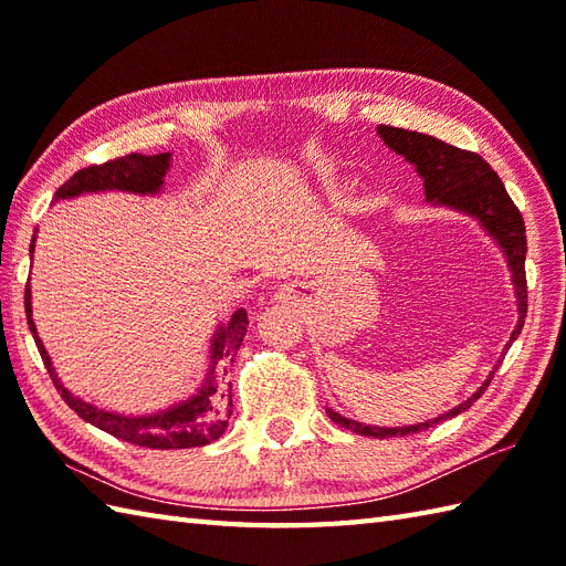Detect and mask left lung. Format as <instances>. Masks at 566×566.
<instances>
[{
    "mask_svg": "<svg viewBox=\"0 0 566 566\" xmlns=\"http://www.w3.org/2000/svg\"><path fill=\"white\" fill-rule=\"evenodd\" d=\"M379 136L384 138L389 148H394L406 160L416 165L418 175L423 177L426 185V197L428 201L436 203H448L460 211H467L476 216L479 221L484 223L486 231L499 240V245L506 252V260L513 272V284H515V296H518V326L511 333V343L518 338V333L525 323L527 314V280H525V252H527V238H525V223L523 216L515 207L513 199L509 197L506 187H503L501 177L491 170V165L472 150H462L457 146H450L436 136L418 134V130H406V128H394V126H379ZM509 343V347H511ZM491 384V377L486 384L479 389L472 399L452 408L450 413H442L426 423L408 426V428H371L355 423V420H347L340 413H335L328 408V416L333 423L340 428H347L357 432V436H369V438H396V436H411L418 430H428L432 426L442 423L457 413L467 411L484 389Z\"/></svg>",
    "mask_w": 566,
    "mask_h": 566,
    "instance_id": "1",
    "label": "left lung"
}]
</instances>
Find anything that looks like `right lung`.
Returning a JSON list of instances; mask_svg holds the SVG:
<instances>
[{
  "label": "right lung",
  "mask_w": 566,
  "mask_h": 566,
  "mask_svg": "<svg viewBox=\"0 0 566 566\" xmlns=\"http://www.w3.org/2000/svg\"><path fill=\"white\" fill-rule=\"evenodd\" d=\"M167 165H170V153H160V155L130 153V155H124V158H116L109 163L90 165L84 167V170H77L72 175L67 182L55 191V199H67V197L82 195V191H102V189H124V191H136V195H153V191H158L163 185ZM31 252H33V243H31ZM23 306H27L29 328L33 333L35 347H39L48 375H51L57 394L63 396V401L82 420H87V423L106 430L114 438H122L126 442L138 444V448H150V450L201 448V444H209L216 438H221V432L228 426V418L233 413V401H231V387L221 379L219 369L216 367H223V363H233L238 347L243 343L245 331H248V311L238 308L231 316V321L216 333L213 345H211L209 379L201 387V391L191 396L189 401L167 408L163 413L126 418V416L99 411V408L84 403L57 381L51 357H48L39 335H35V326L31 321L29 286L27 292H23Z\"/></svg>",
  "instance_id": "right-lung-1"
}]
</instances>
